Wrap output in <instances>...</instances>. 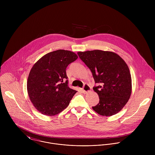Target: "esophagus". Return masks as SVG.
<instances>
[{"mask_svg":"<svg viewBox=\"0 0 155 155\" xmlns=\"http://www.w3.org/2000/svg\"><path fill=\"white\" fill-rule=\"evenodd\" d=\"M83 92L84 93H87L88 92H89L91 91V87L89 86L87 84H85L84 86V88L82 89Z\"/></svg>","mask_w":155,"mask_h":155,"instance_id":"34e87169","label":"esophagus"}]
</instances>
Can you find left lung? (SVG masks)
Returning a JSON list of instances; mask_svg holds the SVG:
<instances>
[{
	"mask_svg": "<svg viewBox=\"0 0 155 155\" xmlns=\"http://www.w3.org/2000/svg\"><path fill=\"white\" fill-rule=\"evenodd\" d=\"M78 54L91 71L95 82L99 84L93 88L100 98L93 110L105 116L117 113L127 103L132 92L131 76L127 63L111 51L93 50Z\"/></svg>",
	"mask_w": 155,
	"mask_h": 155,
	"instance_id": "left-lung-1",
	"label": "left lung"
}]
</instances>
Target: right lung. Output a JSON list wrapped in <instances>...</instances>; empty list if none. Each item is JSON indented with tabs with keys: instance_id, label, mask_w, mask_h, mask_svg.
<instances>
[{
	"instance_id": "right-lung-1",
	"label": "right lung",
	"mask_w": 155,
	"mask_h": 155,
	"mask_svg": "<svg viewBox=\"0 0 155 155\" xmlns=\"http://www.w3.org/2000/svg\"><path fill=\"white\" fill-rule=\"evenodd\" d=\"M78 58L73 52L59 49L40 58L28 74L27 92L35 107L46 116L58 114L68 106L76 91L68 87L67 67Z\"/></svg>"
}]
</instances>
